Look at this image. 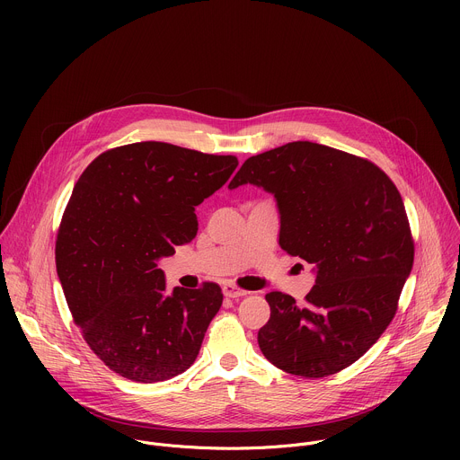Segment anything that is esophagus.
Returning <instances> with one entry per match:
<instances>
[{
    "label": "esophagus",
    "mask_w": 460,
    "mask_h": 460,
    "mask_svg": "<svg viewBox=\"0 0 460 460\" xmlns=\"http://www.w3.org/2000/svg\"><path fill=\"white\" fill-rule=\"evenodd\" d=\"M222 291H224V295H226L227 298H238V296L247 295V291L240 289L234 282H226V284L222 286Z\"/></svg>",
    "instance_id": "34e87169"
}]
</instances>
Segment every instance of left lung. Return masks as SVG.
Wrapping results in <instances>:
<instances>
[{
  "mask_svg": "<svg viewBox=\"0 0 460 460\" xmlns=\"http://www.w3.org/2000/svg\"><path fill=\"white\" fill-rule=\"evenodd\" d=\"M243 183L275 194L280 247L316 268L304 305L280 291L266 295L261 353L298 376L342 371L385 332L413 268L399 189L373 162L313 142L247 158L229 189Z\"/></svg>",
  "mask_w": 460,
  "mask_h": 460,
  "instance_id": "8db88e82",
  "label": "left lung"
}]
</instances>
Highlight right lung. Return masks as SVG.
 Here are the masks:
<instances>
[{"instance_id":"right-lung-1","label":"right lung","mask_w":460,"mask_h":460,"mask_svg":"<svg viewBox=\"0 0 460 460\" xmlns=\"http://www.w3.org/2000/svg\"><path fill=\"white\" fill-rule=\"evenodd\" d=\"M236 156L138 142L94 158L75 185L56 238V270L94 355L135 382H162L199 357L224 295L218 284L165 295L156 261L199 231L194 208Z\"/></svg>"}]
</instances>
